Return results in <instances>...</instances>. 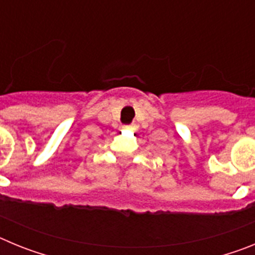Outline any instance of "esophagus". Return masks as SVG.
<instances>
[{
  "label": "esophagus",
  "mask_w": 255,
  "mask_h": 255,
  "mask_svg": "<svg viewBox=\"0 0 255 255\" xmlns=\"http://www.w3.org/2000/svg\"><path fill=\"white\" fill-rule=\"evenodd\" d=\"M134 124H132V125H128V126H125L126 129H134Z\"/></svg>",
  "instance_id": "1"
}]
</instances>
